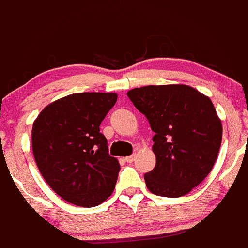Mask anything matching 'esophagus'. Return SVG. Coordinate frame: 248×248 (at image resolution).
Here are the masks:
<instances>
[{
    "label": "esophagus",
    "instance_id": "esophagus-1",
    "mask_svg": "<svg viewBox=\"0 0 248 248\" xmlns=\"http://www.w3.org/2000/svg\"><path fill=\"white\" fill-rule=\"evenodd\" d=\"M134 160H136V155H131V156H127V157H124V161H126V162H128V163L133 162Z\"/></svg>",
    "mask_w": 248,
    "mask_h": 248
}]
</instances>
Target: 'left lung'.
I'll return each mask as SVG.
<instances>
[{
  "instance_id": "left-lung-1",
  "label": "left lung",
  "mask_w": 248,
  "mask_h": 248,
  "mask_svg": "<svg viewBox=\"0 0 248 248\" xmlns=\"http://www.w3.org/2000/svg\"><path fill=\"white\" fill-rule=\"evenodd\" d=\"M127 97L155 132L156 165L144 175L148 189L163 198L188 194L211 172L222 144V122L211 99L185 85L145 86Z\"/></svg>"
}]
</instances>
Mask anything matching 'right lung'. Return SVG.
<instances>
[{"label": "right lung", "mask_w": 248, "mask_h": 248, "mask_svg": "<svg viewBox=\"0 0 248 248\" xmlns=\"http://www.w3.org/2000/svg\"><path fill=\"white\" fill-rule=\"evenodd\" d=\"M116 100L115 93H75L46 107L33 122L36 165L73 205L94 207L114 191L120 163L110 156L99 126Z\"/></svg>", "instance_id": "right-lung-1"}]
</instances>
